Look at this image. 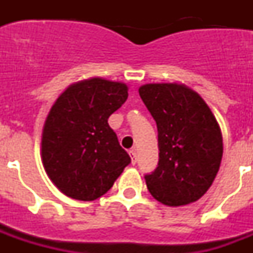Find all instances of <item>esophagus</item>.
Instances as JSON below:
<instances>
[{
	"label": "esophagus",
	"instance_id": "1",
	"mask_svg": "<svg viewBox=\"0 0 253 253\" xmlns=\"http://www.w3.org/2000/svg\"><path fill=\"white\" fill-rule=\"evenodd\" d=\"M129 154H130V157H131V163L135 165V162H137V149L131 148L130 151H129Z\"/></svg>",
	"mask_w": 253,
	"mask_h": 253
}]
</instances>
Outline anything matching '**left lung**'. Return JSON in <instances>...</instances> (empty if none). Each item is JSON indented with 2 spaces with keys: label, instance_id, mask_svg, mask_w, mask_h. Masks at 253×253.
<instances>
[{
  "label": "left lung",
  "instance_id": "left-lung-1",
  "mask_svg": "<svg viewBox=\"0 0 253 253\" xmlns=\"http://www.w3.org/2000/svg\"><path fill=\"white\" fill-rule=\"evenodd\" d=\"M139 95L158 130V165L144 176L149 193L169 207L196 202L211 186L222 161L216 119L204 100L184 84H144Z\"/></svg>",
  "mask_w": 253,
  "mask_h": 253
}]
</instances>
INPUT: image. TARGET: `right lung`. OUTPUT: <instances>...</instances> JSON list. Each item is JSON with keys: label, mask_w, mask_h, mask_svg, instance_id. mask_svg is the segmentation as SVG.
Instances as JSON below:
<instances>
[{"label": "right lung", "mask_w": 253, "mask_h": 253, "mask_svg": "<svg viewBox=\"0 0 253 253\" xmlns=\"http://www.w3.org/2000/svg\"><path fill=\"white\" fill-rule=\"evenodd\" d=\"M128 99L120 82L91 78L69 86L51 106L42 138L43 165L69 198L91 202L113 187L130 157L109 116Z\"/></svg>", "instance_id": "obj_1"}]
</instances>
